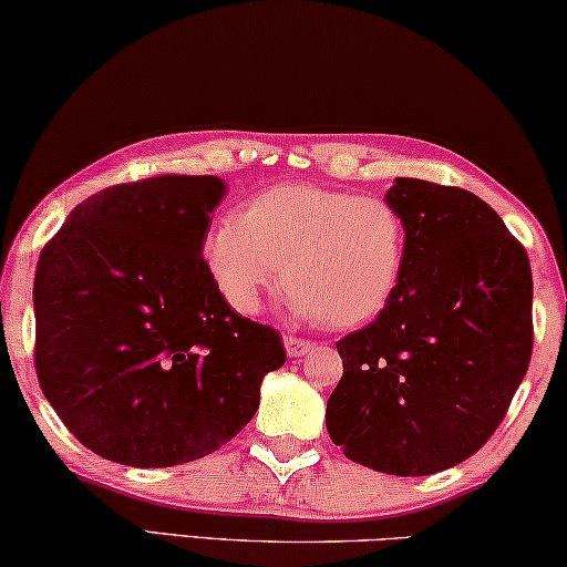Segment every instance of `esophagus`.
Instances as JSON below:
<instances>
[{
  "mask_svg": "<svg viewBox=\"0 0 567 567\" xmlns=\"http://www.w3.org/2000/svg\"><path fill=\"white\" fill-rule=\"evenodd\" d=\"M285 348H287V355L300 358L305 353H310L312 343H310V340H302V338H295V336H285Z\"/></svg>",
  "mask_w": 567,
  "mask_h": 567,
  "instance_id": "34e87169",
  "label": "esophagus"
}]
</instances>
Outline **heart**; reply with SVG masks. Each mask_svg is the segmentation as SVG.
<instances>
[{
	"label": "heart",
	"instance_id": "b5f03b06",
	"mask_svg": "<svg viewBox=\"0 0 567 567\" xmlns=\"http://www.w3.org/2000/svg\"><path fill=\"white\" fill-rule=\"evenodd\" d=\"M202 257L231 310L255 316L282 277L300 320L353 328L396 292L406 231L396 206L312 184H280L224 217L204 235Z\"/></svg>",
	"mask_w": 567,
	"mask_h": 567
}]
</instances>
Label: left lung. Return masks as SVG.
<instances>
[{"label":"left lung","mask_w":567,"mask_h":567,"mask_svg":"<svg viewBox=\"0 0 567 567\" xmlns=\"http://www.w3.org/2000/svg\"><path fill=\"white\" fill-rule=\"evenodd\" d=\"M406 231L396 292L338 340L326 426L350 462L396 477L462 464L494 434L533 355V272L487 202L401 176L385 194Z\"/></svg>","instance_id":"obj_1"}]
</instances>
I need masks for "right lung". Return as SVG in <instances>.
<instances>
[{
	"mask_svg": "<svg viewBox=\"0 0 567 567\" xmlns=\"http://www.w3.org/2000/svg\"><path fill=\"white\" fill-rule=\"evenodd\" d=\"M227 184L154 176L87 196L34 272V368L73 436L103 460L174 466L217 452L285 363L280 332L241 318L202 257Z\"/></svg>",
	"mask_w": 567,
	"mask_h": 567,
	"instance_id": "1",
	"label": "right lung"
}]
</instances>
